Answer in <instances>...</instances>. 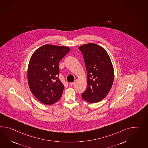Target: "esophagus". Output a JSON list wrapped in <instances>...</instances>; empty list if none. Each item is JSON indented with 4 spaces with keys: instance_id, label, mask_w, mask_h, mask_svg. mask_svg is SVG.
I'll return each instance as SVG.
<instances>
[{
    "instance_id": "34e87169",
    "label": "esophagus",
    "mask_w": 148,
    "mask_h": 148,
    "mask_svg": "<svg viewBox=\"0 0 148 148\" xmlns=\"http://www.w3.org/2000/svg\"><path fill=\"white\" fill-rule=\"evenodd\" d=\"M74 82H71V83H69V86H72L74 84Z\"/></svg>"
}]
</instances>
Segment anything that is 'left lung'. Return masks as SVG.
Masks as SVG:
<instances>
[{
  "label": "left lung",
  "mask_w": 148,
  "mask_h": 148,
  "mask_svg": "<svg viewBox=\"0 0 148 148\" xmlns=\"http://www.w3.org/2000/svg\"><path fill=\"white\" fill-rule=\"evenodd\" d=\"M88 74L87 88L82 93L86 101L95 103L105 98L112 88L114 68L108 53L101 46L88 43L79 47Z\"/></svg>",
  "instance_id": "8db88e82"
}]
</instances>
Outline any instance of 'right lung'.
Segmentation results:
<instances>
[{
  "instance_id": "obj_1",
  "label": "right lung",
  "mask_w": 148,
  "mask_h": 148,
  "mask_svg": "<svg viewBox=\"0 0 148 148\" xmlns=\"http://www.w3.org/2000/svg\"><path fill=\"white\" fill-rule=\"evenodd\" d=\"M70 51L67 47L46 45L31 56L27 70L30 90L38 100L47 105L58 101L64 86L59 80V62Z\"/></svg>"
}]
</instances>
